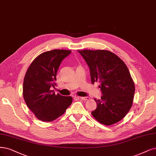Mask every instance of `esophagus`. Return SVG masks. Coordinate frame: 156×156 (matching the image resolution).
<instances>
[{
	"label": "esophagus",
	"mask_w": 156,
	"mask_h": 156,
	"mask_svg": "<svg viewBox=\"0 0 156 156\" xmlns=\"http://www.w3.org/2000/svg\"><path fill=\"white\" fill-rule=\"evenodd\" d=\"M79 98L80 99H82V100H84V101H87V100H88V99H89L88 97H79Z\"/></svg>",
	"instance_id": "esophagus-1"
}]
</instances>
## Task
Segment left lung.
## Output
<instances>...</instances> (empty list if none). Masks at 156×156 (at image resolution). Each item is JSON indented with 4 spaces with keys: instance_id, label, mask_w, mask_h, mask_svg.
Returning <instances> with one entry per match:
<instances>
[{
    "instance_id": "left-lung-1",
    "label": "left lung",
    "mask_w": 156,
    "mask_h": 156,
    "mask_svg": "<svg viewBox=\"0 0 156 156\" xmlns=\"http://www.w3.org/2000/svg\"><path fill=\"white\" fill-rule=\"evenodd\" d=\"M90 69L91 81L100 83L101 99L92 114L105 125L121 121L131 108L135 86L125 62L107 50H78Z\"/></svg>"
}]
</instances>
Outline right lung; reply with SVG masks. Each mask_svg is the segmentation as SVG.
<instances>
[{"mask_svg": "<svg viewBox=\"0 0 156 156\" xmlns=\"http://www.w3.org/2000/svg\"><path fill=\"white\" fill-rule=\"evenodd\" d=\"M71 51L53 50L41 53L31 62L23 83L26 105L42 121L50 122L62 115L72 103L71 96L55 95L56 75L60 64Z\"/></svg>", "mask_w": 156, "mask_h": 156, "instance_id": "1", "label": "right lung"}]
</instances>
